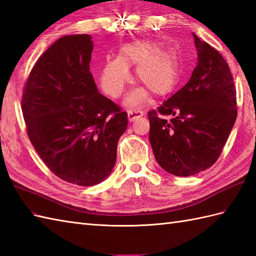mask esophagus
<instances>
[{"instance_id":"34e87169","label":"esophagus","mask_w":256,"mask_h":256,"mask_svg":"<svg viewBox=\"0 0 256 256\" xmlns=\"http://www.w3.org/2000/svg\"><path fill=\"white\" fill-rule=\"evenodd\" d=\"M143 112L142 111H138V110H128V121L130 122H133L135 118H138L140 116H143Z\"/></svg>"}]
</instances>
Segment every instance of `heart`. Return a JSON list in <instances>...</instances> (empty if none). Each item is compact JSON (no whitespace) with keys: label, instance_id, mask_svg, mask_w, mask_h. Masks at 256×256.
<instances>
[{"label":"heart","instance_id":"heart-1","mask_svg":"<svg viewBox=\"0 0 256 256\" xmlns=\"http://www.w3.org/2000/svg\"><path fill=\"white\" fill-rule=\"evenodd\" d=\"M130 67L136 68V78L156 96L170 94L176 86L177 62L170 52L160 50L157 42L135 40L120 48L116 59L108 60L101 69V88L108 96L116 99L130 82ZM148 99L144 88L134 90L126 103L131 106L142 104Z\"/></svg>","mask_w":256,"mask_h":256}]
</instances>
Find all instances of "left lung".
I'll return each mask as SVG.
<instances>
[{"label": "left lung", "mask_w": 256, "mask_h": 256, "mask_svg": "<svg viewBox=\"0 0 256 256\" xmlns=\"http://www.w3.org/2000/svg\"><path fill=\"white\" fill-rule=\"evenodd\" d=\"M198 62L182 88L148 112L150 142L158 165L187 177L219 158L236 120L234 80L221 54L194 34ZM166 116H170L167 120Z\"/></svg>", "instance_id": "1"}]
</instances>
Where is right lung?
<instances>
[{
    "instance_id": "obj_1",
    "label": "right lung",
    "mask_w": 256,
    "mask_h": 256,
    "mask_svg": "<svg viewBox=\"0 0 256 256\" xmlns=\"http://www.w3.org/2000/svg\"><path fill=\"white\" fill-rule=\"evenodd\" d=\"M92 50L88 34L59 38L32 67L22 99L27 135L42 160L78 186L110 175L128 128V113L98 91Z\"/></svg>"
}]
</instances>
